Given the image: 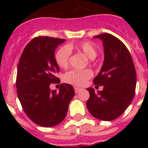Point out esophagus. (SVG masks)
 I'll return each mask as SVG.
<instances>
[{
  "label": "esophagus",
  "mask_w": 148,
  "mask_h": 148,
  "mask_svg": "<svg viewBox=\"0 0 148 148\" xmlns=\"http://www.w3.org/2000/svg\"><path fill=\"white\" fill-rule=\"evenodd\" d=\"M74 90H75V93H77V92H78L79 91H80L81 89L79 88V87H74Z\"/></svg>",
  "instance_id": "1"
}]
</instances>
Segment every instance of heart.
Listing matches in <instances>:
<instances>
[{
  "mask_svg": "<svg viewBox=\"0 0 148 148\" xmlns=\"http://www.w3.org/2000/svg\"><path fill=\"white\" fill-rule=\"evenodd\" d=\"M74 50L83 53L89 58L93 59L97 55V49L95 44L91 41H83L75 44H70L67 47H63L56 53L55 58L58 66L66 69L70 64L71 51ZM92 76V72L90 70H73L66 73L65 82L73 85L83 86Z\"/></svg>",
  "mask_w": 148,
  "mask_h": 148,
  "instance_id": "obj_1",
  "label": "heart"
}]
</instances>
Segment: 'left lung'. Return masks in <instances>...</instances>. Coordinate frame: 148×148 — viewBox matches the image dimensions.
I'll return each instance as SVG.
<instances>
[{
  "mask_svg": "<svg viewBox=\"0 0 148 148\" xmlns=\"http://www.w3.org/2000/svg\"><path fill=\"white\" fill-rule=\"evenodd\" d=\"M94 38L102 40L104 61L93 82L104 87L97 92L92 87L87 89L90 92L87 108L95 118L112 121L119 117L132 102L136 73L130 52L122 41L108 33Z\"/></svg>",
  "mask_w": 148,
  "mask_h": 148,
  "instance_id": "1",
  "label": "left lung"
}]
</instances>
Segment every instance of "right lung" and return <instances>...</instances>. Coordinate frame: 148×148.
<instances>
[{"mask_svg":"<svg viewBox=\"0 0 148 148\" xmlns=\"http://www.w3.org/2000/svg\"><path fill=\"white\" fill-rule=\"evenodd\" d=\"M64 41L47 36L35 38L26 46L18 63V99L27 116L40 126L50 127L61 123L75 95L73 87L68 84H60L59 92L49 88L50 84L60 83L56 76L59 67L55 50Z\"/></svg>","mask_w":148,"mask_h":148,"instance_id":"add662e5","label":"right lung"}]
</instances>
